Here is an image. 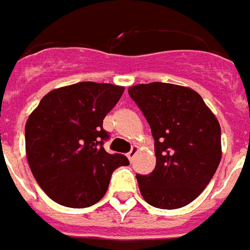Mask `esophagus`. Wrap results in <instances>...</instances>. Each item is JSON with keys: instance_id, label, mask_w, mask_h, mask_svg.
Listing matches in <instances>:
<instances>
[{"instance_id": "obj_1", "label": "esophagus", "mask_w": 250, "mask_h": 250, "mask_svg": "<svg viewBox=\"0 0 250 250\" xmlns=\"http://www.w3.org/2000/svg\"><path fill=\"white\" fill-rule=\"evenodd\" d=\"M136 154H138V147H132V148H131V151L127 154V158H128V161H130V162L134 161V158H135Z\"/></svg>"}]
</instances>
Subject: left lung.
Here are the masks:
<instances>
[{
    "label": "left lung",
    "instance_id": "8db88e82",
    "mask_svg": "<svg viewBox=\"0 0 250 250\" xmlns=\"http://www.w3.org/2000/svg\"><path fill=\"white\" fill-rule=\"evenodd\" d=\"M128 93L155 141L154 171L136 175L142 197L159 209L184 208L204 191L220 165V123L188 87L154 82L132 85Z\"/></svg>",
    "mask_w": 250,
    "mask_h": 250
}]
</instances>
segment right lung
<instances>
[{"instance_id": "add662e5", "label": "right lung", "mask_w": 250, "mask_h": 250, "mask_svg": "<svg viewBox=\"0 0 250 250\" xmlns=\"http://www.w3.org/2000/svg\"><path fill=\"white\" fill-rule=\"evenodd\" d=\"M125 87L82 82L52 89L25 125V151L33 177L45 194L66 208H88L103 198L111 174L130 165L108 154L103 119Z\"/></svg>"}]
</instances>
